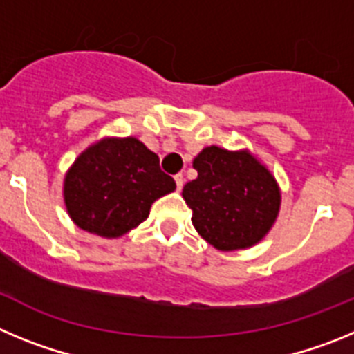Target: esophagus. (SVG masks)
I'll return each instance as SVG.
<instances>
[{
  "instance_id": "34e87169",
  "label": "esophagus",
  "mask_w": 354,
  "mask_h": 354,
  "mask_svg": "<svg viewBox=\"0 0 354 354\" xmlns=\"http://www.w3.org/2000/svg\"><path fill=\"white\" fill-rule=\"evenodd\" d=\"M175 184H177V192H180L184 186V175L183 174L175 175Z\"/></svg>"
}]
</instances>
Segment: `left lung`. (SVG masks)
I'll list each match as a JSON object with an SVG mask.
<instances>
[{
    "label": "left lung",
    "mask_w": 354,
    "mask_h": 354,
    "mask_svg": "<svg viewBox=\"0 0 354 354\" xmlns=\"http://www.w3.org/2000/svg\"><path fill=\"white\" fill-rule=\"evenodd\" d=\"M198 177L183 196L193 211L196 232L220 252L261 243L274 225L282 193L274 175L248 149L211 145L193 159Z\"/></svg>",
    "instance_id": "left-lung-1"
}]
</instances>
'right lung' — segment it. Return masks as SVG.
Instances as JSON below:
<instances>
[{"instance_id": "1", "label": "right lung", "mask_w": 354, "mask_h": 354, "mask_svg": "<svg viewBox=\"0 0 354 354\" xmlns=\"http://www.w3.org/2000/svg\"><path fill=\"white\" fill-rule=\"evenodd\" d=\"M175 189L159 158L138 138L106 136L72 162L64 179L71 220L106 239H117L149 218L150 205Z\"/></svg>"}]
</instances>
